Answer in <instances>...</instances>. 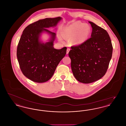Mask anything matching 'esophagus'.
Instances as JSON below:
<instances>
[{"instance_id":"1","label":"esophagus","mask_w":126,"mask_h":126,"mask_svg":"<svg viewBox=\"0 0 126 126\" xmlns=\"http://www.w3.org/2000/svg\"><path fill=\"white\" fill-rule=\"evenodd\" d=\"M70 50V49L69 48H67V50H66V54H68V53H69Z\"/></svg>"}]
</instances>
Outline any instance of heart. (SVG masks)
<instances>
[{
	"mask_svg": "<svg viewBox=\"0 0 126 126\" xmlns=\"http://www.w3.org/2000/svg\"><path fill=\"white\" fill-rule=\"evenodd\" d=\"M90 32V28L88 24L77 22L66 27L63 32L65 39L70 41L73 45H78L84 42L88 38ZM60 40L62 42L61 37Z\"/></svg>",
	"mask_w": 126,
	"mask_h": 126,
	"instance_id": "1",
	"label": "heart"
}]
</instances>
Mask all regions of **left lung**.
<instances>
[{"label":"left lung","instance_id":"1","mask_svg":"<svg viewBox=\"0 0 126 126\" xmlns=\"http://www.w3.org/2000/svg\"><path fill=\"white\" fill-rule=\"evenodd\" d=\"M89 23L92 27L91 37L81 44L72 46L68 53L74 77L84 84L94 82L105 75L113 50L107 32Z\"/></svg>","mask_w":126,"mask_h":126}]
</instances>
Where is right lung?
<instances>
[{"label":"right lung","instance_id":"obj_1","mask_svg":"<svg viewBox=\"0 0 126 126\" xmlns=\"http://www.w3.org/2000/svg\"><path fill=\"white\" fill-rule=\"evenodd\" d=\"M61 19L58 17L37 21L28 25L21 36L16 53L18 63L24 76L34 82L44 83L49 80L66 55V47L54 48L56 33L46 29L56 26ZM44 31L51 35L50 41L45 44L39 40Z\"/></svg>","mask_w":126,"mask_h":126}]
</instances>
